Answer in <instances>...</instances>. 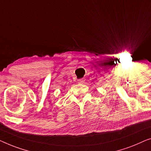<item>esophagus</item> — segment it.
<instances>
[{
  "label": "esophagus",
  "mask_w": 151,
  "mask_h": 151,
  "mask_svg": "<svg viewBox=\"0 0 151 151\" xmlns=\"http://www.w3.org/2000/svg\"><path fill=\"white\" fill-rule=\"evenodd\" d=\"M85 81H86L85 78H81V79H78L77 81V82H78V83H83L85 82Z\"/></svg>",
  "instance_id": "obj_1"
}]
</instances>
